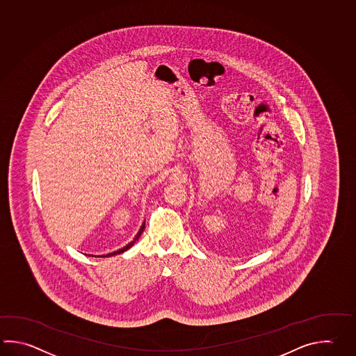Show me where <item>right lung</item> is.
I'll return each mask as SVG.
<instances>
[{
  "instance_id": "1",
  "label": "right lung",
  "mask_w": 356,
  "mask_h": 356,
  "mask_svg": "<svg viewBox=\"0 0 356 356\" xmlns=\"http://www.w3.org/2000/svg\"><path fill=\"white\" fill-rule=\"evenodd\" d=\"M145 223L140 225V228H139L138 233L136 234V237L133 238L131 242H129L127 246H124L123 248H120V250H118V251H114V252H111V254H102V256H97V257H110V256H115V254H123L124 251H127V250H129L134 243H136V241H138L139 237H140V234L143 233V229H145ZM88 256H94V254H88Z\"/></svg>"
}]
</instances>
